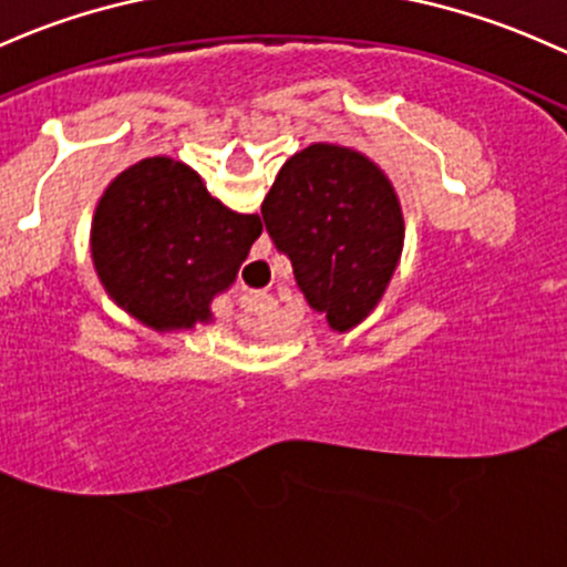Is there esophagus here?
Wrapping results in <instances>:
<instances>
[{"label":"esophagus","mask_w":567,"mask_h":567,"mask_svg":"<svg viewBox=\"0 0 567 567\" xmlns=\"http://www.w3.org/2000/svg\"><path fill=\"white\" fill-rule=\"evenodd\" d=\"M254 265H265V261H254ZM272 297L267 291H243L240 300H237V308L248 316H267L272 310Z\"/></svg>","instance_id":"34e87169"}]
</instances>
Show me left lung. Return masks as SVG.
Returning <instances> with one entry per match:
<instances>
[{"mask_svg": "<svg viewBox=\"0 0 567 567\" xmlns=\"http://www.w3.org/2000/svg\"><path fill=\"white\" fill-rule=\"evenodd\" d=\"M261 218L332 330H351L379 306L403 251V213L373 162L340 145H308L281 167Z\"/></svg>", "mask_w": 567, "mask_h": 567, "instance_id": "left-lung-1", "label": "left lung"}]
</instances>
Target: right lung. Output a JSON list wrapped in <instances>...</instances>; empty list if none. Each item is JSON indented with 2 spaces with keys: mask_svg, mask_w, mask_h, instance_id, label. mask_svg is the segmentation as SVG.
Returning <instances> with one entry per match:
<instances>
[{
  "mask_svg": "<svg viewBox=\"0 0 567 567\" xmlns=\"http://www.w3.org/2000/svg\"><path fill=\"white\" fill-rule=\"evenodd\" d=\"M259 235V216L224 208L192 167L154 156L107 186L91 254L121 308L156 330H181L210 319V300Z\"/></svg>",
  "mask_w": 567,
  "mask_h": 567,
  "instance_id": "right-lung-1",
  "label": "right lung"
}]
</instances>
